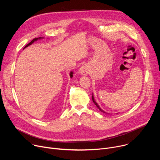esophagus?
I'll list each match as a JSON object with an SVG mask.
<instances>
[{"mask_svg":"<svg viewBox=\"0 0 160 160\" xmlns=\"http://www.w3.org/2000/svg\"><path fill=\"white\" fill-rule=\"evenodd\" d=\"M80 73L82 75H86L89 73V70H88V66L83 65L80 68V70H79Z\"/></svg>","mask_w":160,"mask_h":160,"instance_id":"esophagus-1","label":"esophagus"}]
</instances>
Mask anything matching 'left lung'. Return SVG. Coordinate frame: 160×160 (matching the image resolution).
<instances>
[{
  "mask_svg": "<svg viewBox=\"0 0 160 160\" xmlns=\"http://www.w3.org/2000/svg\"><path fill=\"white\" fill-rule=\"evenodd\" d=\"M92 101H93V102H94V103L96 104V106L98 107V108L101 111V112H104V113H107V112H106L104 111H103L101 108H100V106L98 105V104L95 101V99H94V96H93V94H92ZM107 114H108V113H107ZM117 114H118V113H117Z\"/></svg>",
  "mask_w": 160,
  "mask_h": 160,
  "instance_id": "obj_1",
  "label": "left lung"
}]
</instances>
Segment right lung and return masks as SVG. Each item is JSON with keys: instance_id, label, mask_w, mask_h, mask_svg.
<instances>
[{"instance_id": "right-lung-1", "label": "right lung", "mask_w": 160, "mask_h": 160, "mask_svg": "<svg viewBox=\"0 0 160 160\" xmlns=\"http://www.w3.org/2000/svg\"><path fill=\"white\" fill-rule=\"evenodd\" d=\"M43 37H38V38H33L29 43H28L26 46L24 48V49L25 48H27L28 46H29V45H32L34 42H35V41H37V40H40V39H42V38H43ZM73 72H70V78H72L73 77Z\"/></svg>"}]
</instances>
